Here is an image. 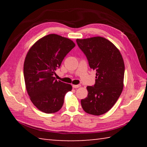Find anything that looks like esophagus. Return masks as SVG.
I'll return each instance as SVG.
<instances>
[{
    "instance_id": "34e87169",
    "label": "esophagus",
    "mask_w": 147,
    "mask_h": 147,
    "mask_svg": "<svg viewBox=\"0 0 147 147\" xmlns=\"http://www.w3.org/2000/svg\"><path fill=\"white\" fill-rule=\"evenodd\" d=\"M80 86H81L80 85H73V88H78Z\"/></svg>"
}]
</instances>
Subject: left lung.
<instances>
[{
    "label": "left lung",
    "instance_id": "obj_1",
    "mask_svg": "<svg viewBox=\"0 0 147 147\" xmlns=\"http://www.w3.org/2000/svg\"><path fill=\"white\" fill-rule=\"evenodd\" d=\"M90 68L96 71L95 84L88 86V96L81 105L86 113L100 115L116 103L124 86V63L119 50L108 39L96 36L77 39Z\"/></svg>",
    "mask_w": 147,
    "mask_h": 147
}]
</instances>
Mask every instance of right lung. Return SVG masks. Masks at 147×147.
<instances>
[{
    "instance_id": "1",
    "label": "right lung",
    "mask_w": 147,
    "mask_h": 147,
    "mask_svg": "<svg viewBox=\"0 0 147 147\" xmlns=\"http://www.w3.org/2000/svg\"><path fill=\"white\" fill-rule=\"evenodd\" d=\"M74 47L70 39L49 34L37 41L26 54L23 69L26 89L32 102L42 112L58 111L65 94L72 90L71 84L58 81L54 75Z\"/></svg>"
}]
</instances>
